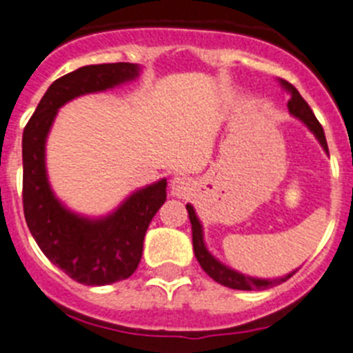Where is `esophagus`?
I'll list each match as a JSON object with an SVG mask.
<instances>
[{"mask_svg":"<svg viewBox=\"0 0 353 353\" xmlns=\"http://www.w3.org/2000/svg\"><path fill=\"white\" fill-rule=\"evenodd\" d=\"M194 190V185H192V179L186 176H176L170 181V195L172 197H186L190 195V192Z\"/></svg>","mask_w":353,"mask_h":353,"instance_id":"obj_1","label":"esophagus"}]
</instances>
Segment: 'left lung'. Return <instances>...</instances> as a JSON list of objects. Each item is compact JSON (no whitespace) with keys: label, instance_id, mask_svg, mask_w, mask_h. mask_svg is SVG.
Segmentation results:
<instances>
[{"label":"left lung","instance_id":"obj_1","mask_svg":"<svg viewBox=\"0 0 353 353\" xmlns=\"http://www.w3.org/2000/svg\"><path fill=\"white\" fill-rule=\"evenodd\" d=\"M280 85L287 93L291 94V99L287 102V108H289V112L292 117L298 118L300 121H303L305 125L309 127V131L316 136V140L319 141V145L323 147L325 152H328L327 147V138H325V132H323V127L319 125V121L314 117L312 109L309 108V103L301 99V94L298 93L294 85L289 84V82L282 81L280 79ZM186 210H188V217H190L192 222V242H194V253L197 262L201 263L203 271L208 274L210 278H213L215 282L221 283L224 287H230V289H236V291H254V289H269L272 285H278V283L285 282L287 278H291L296 271L289 272L285 276H278V278H254L250 276V274H244V272H239L235 269L228 268L226 263H222L221 260L215 259L212 253L208 251L206 244H204V232H203V224H201L197 213H195V208L192 204H186Z\"/></svg>","mask_w":353,"mask_h":353}]
</instances>
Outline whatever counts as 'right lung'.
Returning <instances> with one entry per match:
<instances>
[{"mask_svg": "<svg viewBox=\"0 0 353 353\" xmlns=\"http://www.w3.org/2000/svg\"><path fill=\"white\" fill-rule=\"evenodd\" d=\"M140 71L131 62L71 71L50 85L23 132V208L28 230L50 262L84 285H109L136 271L147 228L167 201V179L134 190L108 215H81L68 208L50 185L46 140L64 103L136 81Z\"/></svg>", "mask_w": 353, "mask_h": 353, "instance_id": "right-lung-1", "label": "right lung"}]
</instances>
